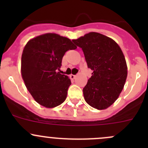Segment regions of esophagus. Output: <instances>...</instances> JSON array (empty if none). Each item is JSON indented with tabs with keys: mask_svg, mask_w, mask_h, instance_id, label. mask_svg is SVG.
Here are the masks:
<instances>
[{
	"mask_svg": "<svg viewBox=\"0 0 148 148\" xmlns=\"http://www.w3.org/2000/svg\"><path fill=\"white\" fill-rule=\"evenodd\" d=\"M76 75H74V74H71V75H70V79H74Z\"/></svg>",
	"mask_w": 148,
	"mask_h": 148,
	"instance_id": "34e87169",
	"label": "esophagus"
}]
</instances>
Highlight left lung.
I'll list each match as a JSON object with an SVG mask.
<instances>
[{"mask_svg":"<svg viewBox=\"0 0 148 148\" xmlns=\"http://www.w3.org/2000/svg\"><path fill=\"white\" fill-rule=\"evenodd\" d=\"M82 49L88 68L93 71L83 89L89 105L104 110L113 104L123 89L127 67L123 53L112 38L91 32L72 40Z\"/></svg>","mask_w":148,"mask_h":148,"instance_id":"1","label":"left lung"}]
</instances>
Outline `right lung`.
Instances as JSON below:
<instances>
[{"label": "right lung", "mask_w": 148, "mask_h": 148, "mask_svg": "<svg viewBox=\"0 0 148 148\" xmlns=\"http://www.w3.org/2000/svg\"><path fill=\"white\" fill-rule=\"evenodd\" d=\"M75 49L71 40L56 34L38 36L25 46L21 56L22 77L38 104L52 108L65 101L71 80L59 71L66 52Z\"/></svg>", "instance_id": "add662e5"}]
</instances>
